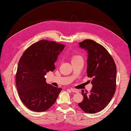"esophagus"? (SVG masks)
I'll list each match as a JSON object with an SVG mask.
<instances>
[{
	"label": "esophagus",
	"mask_w": 131,
	"mask_h": 131,
	"mask_svg": "<svg viewBox=\"0 0 131 131\" xmlns=\"http://www.w3.org/2000/svg\"><path fill=\"white\" fill-rule=\"evenodd\" d=\"M70 90L71 91H72V92H75V93H78L79 91L78 90H76V89H70Z\"/></svg>",
	"instance_id": "obj_1"
}]
</instances>
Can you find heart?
Masks as SVG:
<instances>
[{
    "instance_id": "1",
    "label": "heart",
    "mask_w": 131,
    "mask_h": 131,
    "mask_svg": "<svg viewBox=\"0 0 131 131\" xmlns=\"http://www.w3.org/2000/svg\"><path fill=\"white\" fill-rule=\"evenodd\" d=\"M80 59H83L82 57L80 55H73L72 57V62L76 61V60H78Z\"/></svg>"
}]
</instances>
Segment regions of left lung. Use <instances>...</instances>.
I'll list each match as a JSON object with an SVG mask.
<instances>
[{
  "mask_svg": "<svg viewBox=\"0 0 131 131\" xmlns=\"http://www.w3.org/2000/svg\"><path fill=\"white\" fill-rule=\"evenodd\" d=\"M79 45L88 51L87 75L92 78L93 86L89 93L82 90L83 100L78 105L86 113H97L105 108L115 94L116 66L109 52L100 43L86 39Z\"/></svg>",
  "mask_w": 131,
  "mask_h": 131,
  "instance_id": "1",
  "label": "left lung"
}]
</instances>
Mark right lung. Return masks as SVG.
<instances>
[{"label": "right lung", "instance_id": "obj_1", "mask_svg": "<svg viewBox=\"0 0 131 131\" xmlns=\"http://www.w3.org/2000/svg\"><path fill=\"white\" fill-rule=\"evenodd\" d=\"M65 46L42 40L30 46L19 60L16 73V88L23 103L32 111L48 110L62 90L48 84L45 76L55 69L54 63Z\"/></svg>", "mask_w": 131, "mask_h": 131}]
</instances>
